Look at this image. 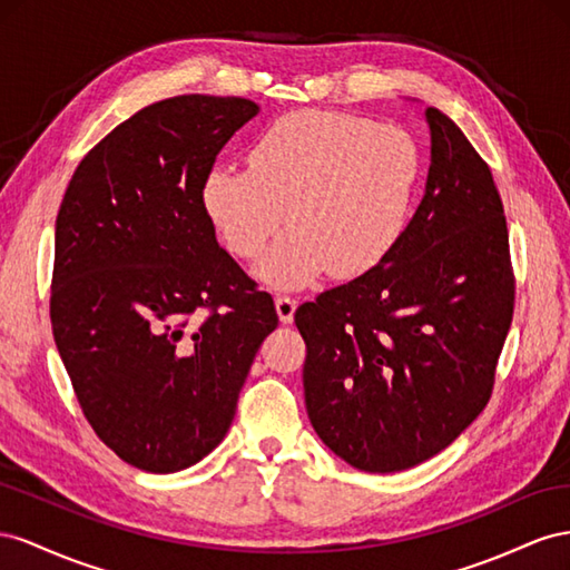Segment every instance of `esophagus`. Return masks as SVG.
I'll use <instances>...</instances> for the list:
<instances>
[{
    "instance_id": "34e87169",
    "label": "esophagus",
    "mask_w": 570,
    "mask_h": 570,
    "mask_svg": "<svg viewBox=\"0 0 570 570\" xmlns=\"http://www.w3.org/2000/svg\"><path fill=\"white\" fill-rule=\"evenodd\" d=\"M274 305H276V315H279V322H282V324H291V322H294V313H296V307H298V301H296V298L276 296V298H274Z\"/></svg>"
}]
</instances>
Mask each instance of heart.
Masks as SVG:
<instances>
[{
  "mask_svg": "<svg viewBox=\"0 0 570 570\" xmlns=\"http://www.w3.org/2000/svg\"><path fill=\"white\" fill-rule=\"evenodd\" d=\"M422 150L401 126L348 111L298 109L253 140L248 167L205 174L203 205L224 246L274 288H303L324 272L353 279L396 250L413 215Z\"/></svg>",
  "mask_w": 570,
  "mask_h": 570,
  "instance_id": "b5f03b06",
  "label": "heart"
}]
</instances>
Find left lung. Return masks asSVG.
I'll return each mask as SVG.
<instances>
[{"mask_svg": "<svg viewBox=\"0 0 570 570\" xmlns=\"http://www.w3.org/2000/svg\"><path fill=\"white\" fill-rule=\"evenodd\" d=\"M425 195L380 267L296 311L305 409L365 473L436 456L492 396L513 317L503 205L487 161L434 107Z\"/></svg>", "mask_w": 570, "mask_h": 570, "instance_id": "8db88e82", "label": "left lung"}]
</instances>
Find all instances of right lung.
Returning <instances> with one entry per match:
<instances>
[{
    "label": "right lung",
    "mask_w": 570,
    "mask_h": 570,
    "mask_svg": "<svg viewBox=\"0 0 570 570\" xmlns=\"http://www.w3.org/2000/svg\"><path fill=\"white\" fill-rule=\"evenodd\" d=\"M257 111L215 95L145 107L80 159L59 207L55 344L95 434L148 473L222 442L279 322L203 205L205 174Z\"/></svg>",
    "instance_id": "obj_1"
}]
</instances>
